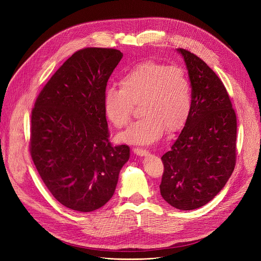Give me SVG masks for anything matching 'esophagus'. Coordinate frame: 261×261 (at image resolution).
Returning a JSON list of instances; mask_svg holds the SVG:
<instances>
[{"instance_id":"1","label":"esophagus","mask_w":261,"mask_h":261,"mask_svg":"<svg viewBox=\"0 0 261 261\" xmlns=\"http://www.w3.org/2000/svg\"><path fill=\"white\" fill-rule=\"evenodd\" d=\"M133 153L136 154L137 156H146L148 154V152L146 150H143V148H139V147H134Z\"/></svg>"}]
</instances>
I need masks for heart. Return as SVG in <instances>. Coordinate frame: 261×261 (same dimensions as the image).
Here are the masks:
<instances>
[{"instance_id": "heart-1", "label": "heart", "mask_w": 261, "mask_h": 261, "mask_svg": "<svg viewBox=\"0 0 261 261\" xmlns=\"http://www.w3.org/2000/svg\"><path fill=\"white\" fill-rule=\"evenodd\" d=\"M191 85L185 70L156 61L142 62L120 80V88L104 92V111L116 128H124L131 119L133 105L141 117L120 139L133 144H151L164 130L175 132L184 126L191 110Z\"/></svg>"}]
</instances>
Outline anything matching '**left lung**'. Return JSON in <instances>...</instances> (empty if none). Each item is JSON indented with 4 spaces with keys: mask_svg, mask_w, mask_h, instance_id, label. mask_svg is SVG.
Wrapping results in <instances>:
<instances>
[{
    "mask_svg": "<svg viewBox=\"0 0 261 261\" xmlns=\"http://www.w3.org/2000/svg\"><path fill=\"white\" fill-rule=\"evenodd\" d=\"M177 51L187 66L191 110L185 126L161 160L162 197L189 211L210 202L230 177L237 160V115L217 74L197 56Z\"/></svg>",
    "mask_w": 261,
    "mask_h": 261,
    "instance_id": "obj_1",
    "label": "left lung"
}]
</instances>
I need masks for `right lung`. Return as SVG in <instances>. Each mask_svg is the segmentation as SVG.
I'll return each mask as SVG.
<instances>
[{"mask_svg":"<svg viewBox=\"0 0 261 261\" xmlns=\"http://www.w3.org/2000/svg\"><path fill=\"white\" fill-rule=\"evenodd\" d=\"M123 54L88 47L74 53L36 99L30 152L53 196L77 212H93L113 197L130 147L114 146L103 99Z\"/></svg>","mask_w":261,"mask_h":261,"instance_id":"obj_1","label":"right lung"}]
</instances>
